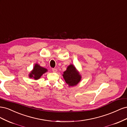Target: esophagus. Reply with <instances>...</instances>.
I'll return each instance as SVG.
<instances>
[{
    "label": "esophagus",
    "mask_w": 127,
    "mask_h": 127,
    "mask_svg": "<svg viewBox=\"0 0 127 127\" xmlns=\"http://www.w3.org/2000/svg\"><path fill=\"white\" fill-rule=\"evenodd\" d=\"M52 70L53 72H56L57 71V68H52Z\"/></svg>",
    "instance_id": "obj_1"
}]
</instances>
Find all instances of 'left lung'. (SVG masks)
Here are the masks:
<instances>
[{
    "label": "left lung",
    "mask_w": 127,
    "mask_h": 127,
    "mask_svg": "<svg viewBox=\"0 0 127 127\" xmlns=\"http://www.w3.org/2000/svg\"><path fill=\"white\" fill-rule=\"evenodd\" d=\"M63 76L69 87L77 85L82 79V76L79 72L72 64H70L67 67V69L64 72Z\"/></svg>",
    "instance_id": "8db88e82"
}]
</instances>
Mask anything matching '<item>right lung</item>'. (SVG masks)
I'll return each instance as SVG.
<instances>
[{"mask_svg":"<svg viewBox=\"0 0 127 127\" xmlns=\"http://www.w3.org/2000/svg\"><path fill=\"white\" fill-rule=\"evenodd\" d=\"M48 71V69L45 68L40 66L38 64H35L32 70L29 73V77L30 78L34 80L39 79L42 75Z\"/></svg>","mask_w":127,"mask_h":127,"instance_id":"right-lung-1","label":"right lung"}]
</instances>
